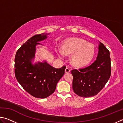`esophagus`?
<instances>
[{"label": "esophagus", "mask_w": 123, "mask_h": 123, "mask_svg": "<svg viewBox=\"0 0 123 123\" xmlns=\"http://www.w3.org/2000/svg\"><path fill=\"white\" fill-rule=\"evenodd\" d=\"M70 71V70L69 69V68H68V67H66V69H65V73H69Z\"/></svg>", "instance_id": "34e87169"}]
</instances>
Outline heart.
<instances>
[{
    "label": "heart",
    "instance_id": "1",
    "mask_svg": "<svg viewBox=\"0 0 123 123\" xmlns=\"http://www.w3.org/2000/svg\"><path fill=\"white\" fill-rule=\"evenodd\" d=\"M62 49L57 51L58 56L62 58L64 54L72 55L70 63L76 67L87 65L93 59L95 53L94 45L78 38L68 39L63 44Z\"/></svg>",
    "mask_w": 123,
    "mask_h": 123
}]
</instances>
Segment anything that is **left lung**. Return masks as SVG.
<instances>
[{
  "mask_svg": "<svg viewBox=\"0 0 123 123\" xmlns=\"http://www.w3.org/2000/svg\"><path fill=\"white\" fill-rule=\"evenodd\" d=\"M96 60L86 68L72 70L73 89L79 96L93 97L100 91L111 76L110 54L99 42Z\"/></svg>",
  "mask_w": 123,
  "mask_h": 123,
  "instance_id": "8db88e82",
  "label": "left lung"
}]
</instances>
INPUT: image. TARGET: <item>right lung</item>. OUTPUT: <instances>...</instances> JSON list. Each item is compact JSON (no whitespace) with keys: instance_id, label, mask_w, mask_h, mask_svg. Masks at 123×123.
<instances>
[{"instance_id":"1","label":"right lung","mask_w":123,"mask_h":123,"mask_svg":"<svg viewBox=\"0 0 123 123\" xmlns=\"http://www.w3.org/2000/svg\"><path fill=\"white\" fill-rule=\"evenodd\" d=\"M50 33L36 35L24 43L17 51L14 73L18 82L29 94L37 98H46L54 92L64 74L66 66L57 69L44 60L33 63L39 42L47 38Z\"/></svg>"}]
</instances>
